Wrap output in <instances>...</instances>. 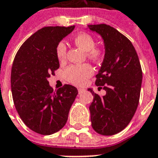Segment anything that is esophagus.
I'll use <instances>...</instances> for the list:
<instances>
[{
  "mask_svg": "<svg viewBox=\"0 0 158 158\" xmlns=\"http://www.w3.org/2000/svg\"><path fill=\"white\" fill-rule=\"evenodd\" d=\"M85 89L84 88H78V92H79V94H81L83 92H84Z\"/></svg>",
  "mask_w": 158,
  "mask_h": 158,
  "instance_id": "34e87169",
  "label": "esophagus"
}]
</instances>
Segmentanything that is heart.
Returning a JSON list of instances; mask_svg holds the SVG:
<instances>
[{"label": "heart", "mask_w": 158, "mask_h": 158, "mask_svg": "<svg viewBox=\"0 0 158 158\" xmlns=\"http://www.w3.org/2000/svg\"><path fill=\"white\" fill-rule=\"evenodd\" d=\"M74 42L78 47L85 51L87 57L92 61H98L102 52L94 48L95 40L87 33H80L74 38ZM56 55L59 61H64L66 57V44L64 41L59 42L56 47ZM93 74V68L89 64L71 65L65 70L64 75L68 81L75 85H82Z\"/></svg>", "instance_id": "1"}]
</instances>
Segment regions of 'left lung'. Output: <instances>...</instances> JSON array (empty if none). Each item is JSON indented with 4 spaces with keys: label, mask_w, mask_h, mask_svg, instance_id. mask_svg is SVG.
I'll return each instance as SVG.
<instances>
[{
    "label": "left lung",
    "mask_w": 158,
    "mask_h": 158,
    "mask_svg": "<svg viewBox=\"0 0 158 158\" xmlns=\"http://www.w3.org/2000/svg\"><path fill=\"white\" fill-rule=\"evenodd\" d=\"M104 40L106 53L96 85L106 92L93 95L89 106L92 127L103 135H113L129 124L139 105L142 70L139 57L129 40L115 28L106 24L88 25Z\"/></svg>",
    "instance_id": "left-lung-1"
}]
</instances>
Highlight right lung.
I'll return each instance as SVG.
<instances>
[{
	"instance_id": "add662e5",
	"label": "right lung",
	"mask_w": 158,
	"mask_h": 158,
	"mask_svg": "<svg viewBox=\"0 0 158 158\" xmlns=\"http://www.w3.org/2000/svg\"><path fill=\"white\" fill-rule=\"evenodd\" d=\"M74 28H41L22 44L15 55L11 70L14 103L25 125L38 134L48 135L61 130L78 94L77 88L69 84L54 92L48 81L59 68L57 44Z\"/></svg>"
}]
</instances>
